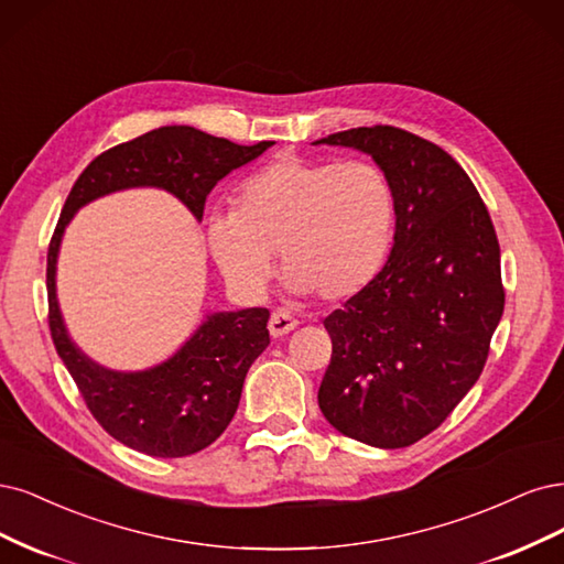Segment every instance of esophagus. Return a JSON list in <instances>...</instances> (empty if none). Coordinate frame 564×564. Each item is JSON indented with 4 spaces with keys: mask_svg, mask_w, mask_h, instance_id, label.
I'll return each instance as SVG.
<instances>
[{
    "mask_svg": "<svg viewBox=\"0 0 564 564\" xmlns=\"http://www.w3.org/2000/svg\"><path fill=\"white\" fill-rule=\"evenodd\" d=\"M297 328V321L290 316L288 312H274L269 318V333L271 337H283L288 335L290 330Z\"/></svg>",
    "mask_w": 564,
    "mask_h": 564,
    "instance_id": "obj_1",
    "label": "esophagus"
}]
</instances>
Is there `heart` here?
I'll use <instances>...</instances> for the list:
<instances>
[{
	"label": "heart",
	"mask_w": 564,
	"mask_h": 564,
	"mask_svg": "<svg viewBox=\"0 0 564 564\" xmlns=\"http://www.w3.org/2000/svg\"><path fill=\"white\" fill-rule=\"evenodd\" d=\"M393 227V187L375 163L285 156L243 180L234 210L208 217L206 239L243 297L264 293L279 250L295 293L347 300L384 267Z\"/></svg>",
	"instance_id": "heart-1"
}]
</instances>
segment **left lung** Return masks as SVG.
<instances>
[{"instance_id":"obj_1","label":"left lung","mask_w":564,"mask_h":564,"mask_svg":"<svg viewBox=\"0 0 564 564\" xmlns=\"http://www.w3.org/2000/svg\"><path fill=\"white\" fill-rule=\"evenodd\" d=\"M318 142L368 152L395 196L387 264L323 321L333 356L318 408L354 441L408 447L447 420L485 368L506 300L497 231L438 144L381 123Z\"/></svg>"}]
</instances>
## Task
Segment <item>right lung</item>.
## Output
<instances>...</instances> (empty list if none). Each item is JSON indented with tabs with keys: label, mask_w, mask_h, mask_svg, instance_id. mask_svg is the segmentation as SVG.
Listing matches in <instances>:
<instances>
[{
	"label": "right lung",
	"mask_w": 564,
	"mask_h": 564,
	"mask_svg": "<svg viewBox=\"0 0 564 564\" xmlns=\"http://www.w3.org/2000/svg\"><path fill=\"white\" fill-rule=\"evenodd\" d=\"M271 140L236 144L192 126H163L98 154L72 185L46 256L48 330L96 422L126 447L150 457H187L220 438L239 408L248 368L269 344V308L213 314L171 360L144 372H112L88 360L65 333L56 302V256L77 208L115 189H169L196 220L206 196L234 169L260 156Z\"/></svg>",
	"instance_id": "right-lung-1"
}]
</instances>
